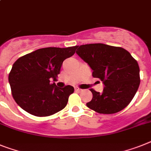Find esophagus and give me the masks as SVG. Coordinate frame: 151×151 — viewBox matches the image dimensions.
<instances>
[{"instance_id":"1","label":"esophagus","mask_w":151,"mask_h":151,"mask_svg":"<svg viewBox=\"0 0 151 151\" xmlns=\"http://www.w3.org/2000/svg\"><path fill=\"white\" fill-rule=\"evenodd\" d=\"M75 90L76 91V92H82V91H83V89H79L78 87H76V88H75Z\"/></svg>"}]
</instances>
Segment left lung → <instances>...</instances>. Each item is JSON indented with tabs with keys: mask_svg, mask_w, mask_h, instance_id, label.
<instances>
[{
	"mask_svg": "<svg viewBox=\"0 0 151 151\" xmlns=\"http://www.w3.org/2000/svg\"><path fill=\"white\" fill-rule=\"evenodd\" d=\"M76 53L88 63L93 76L104 84L103 93L91 89L86 103L99 113L113 114L127 106L140 86V68L129 52L120 47L96 43L77 46Z\"/></svg>",
	"mask_w": 151,
	"mask_h": 151,
	"instance_id": "1",
	"label": "left lung"
}]
</instances>
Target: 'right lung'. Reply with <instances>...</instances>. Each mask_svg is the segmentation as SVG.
Returning <instances> with one entry per match:
<instances>
[{"mask_svg": "<svg viewBox=\"0 0 151 151\" xmlns=\"http://www.w3.org/2000/svg\"><path fill=\"white\" fill-rule=\"evenodd\" d=\"M76 48H40L18 58L8 76L17 105L36 116H48L64 109L74 88H59L50 79L58 76L63 61L73 56Z\"/></svg>", "mask_w": 151, "mask_h": 151, "instance_id": "add662e5", "label": "right lung"}]
</instances>
